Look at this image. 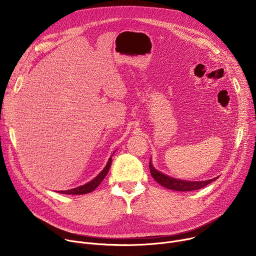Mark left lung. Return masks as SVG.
<instances>
[{
  "label": "left lung",
  "mask_w": 256,
  "mask_h": 256,
  "mask_svg": "<svg viewBox=\"0 0 256 256\" xmlns=\"http://www.w3.org/2000/svg\"><path fill=\"white\" fill-rule=\"evenodd\" d=\"M150 166V172L152 177L158 182L159 184H161L162 186L168 188V190H176V192H192V190H200L202 188H204L206 186L210 184V182L214 181L218 177L212 178V179H208L206 181H186V180H180V179H176V178H172L168 175L163 174L160 171H157L151 161L149 163Z\"/></svg>",
  "instance_id": "1"
}]
</instances>
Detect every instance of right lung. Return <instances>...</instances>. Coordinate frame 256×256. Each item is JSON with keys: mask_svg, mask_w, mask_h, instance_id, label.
<instances>
[{"mask_svg": "<svg viewBox=\"0 0 256 256\" xmlns=\"http://www.w3.org/2000/svg\"><path fill=\"white\" fill-rule=\"evenodd\" d=\"M110 165H112V158H109V160H108L106 166L104 167V169L93 180L88 182V184H86L82 186L76 188L68 190H62V192H58L64 194H89V192H93L101 184V181L106 176L109 168H110Z\"/></svg>", "mask_w": 256, "mask_h": 256, "instance_id": "add662e5", "label": "right lung"}]
</instances>
